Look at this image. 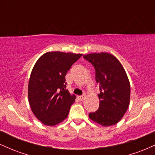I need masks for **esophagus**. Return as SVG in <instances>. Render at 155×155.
I'll list each match as a JSON object with an SVG mask.
<instances>
[{"label": "esophagus", "instance_id": "1", "mask_svg": "<svg viewBox=\"0 0 155 155\" xmlns=\"http://www.w3.org/2000/svg\"><path fill=\"white\" fill-rule=\"evenodd\" d=\"M85 97H86V95H82L78 96V98H79V101H83V100H84Z\"/></svg>", "mask_w": 155, "mask_h": 155}]
</instances>
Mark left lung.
<instances>
[{
  "mask_svg": "<svg viewBox=\"0 0 155 155\" xmlns=\"http://www.w3.org/2000/svg\"><path fill=\"white\" fill-rule=\"evenodd\" d=\"M83 58L95 68V81L101 90L98 109L90 112L89 117L104 127L114 125L122 118L130 104V85L125 71L108 53H92Z\"/></svg>",
  "mask_w": 155,
  "mask_h": 155,
  "instance_id": "1",
  "label": "left lung"
}]
</instances>
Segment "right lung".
Listing matches in <instances>:
<instances>
[{
  "label": "right lung",
  "instance_id": "1",
  "mask_svg": "<svg viewBox=\"0 0 155 155\" xmlns=\"http://www.w3.org/2000/svg\"><path fill=\"white\" fill-rule=\"evenodd\" d=\"M81 55L49 51L35 64L28 84V99L33 113L46 125L59 124L68 115L76 96L65 89V76Z\"/></svg>",
  "mask_w": 155,
  "mask_h": 155
}]
</instances>
